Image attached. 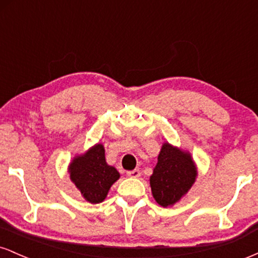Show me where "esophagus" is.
Instances as JSON below:
<instances>
[{
	"mask_svg": "<svg viewBox=\"0 0 258 258\" xmlns=\"http://www.w3.org/2000/svg\"><path fill=\"white\" fill-rule=\"evenodd\" d=\"M127 176L131 177V178H138V177H141V171H139L138 168L132 171H127Z\"/></svg>",
	"mask_w": 258,
	"mask_h": 258,
	"instance_id": "obj_1",
	"label": "esophagus"
}]
</instances>
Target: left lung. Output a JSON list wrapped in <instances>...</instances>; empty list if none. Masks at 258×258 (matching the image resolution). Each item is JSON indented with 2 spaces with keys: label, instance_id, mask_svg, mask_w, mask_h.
<instances>
[{
  "label": "left lung",
  "instance_id": "1",
  "mask_svg": "<svg viewBox=\"0 0 258 258\" xmlns=\"http://www.w3.org/2000/svg\"><path fill=\"white\" fill-rule=\"evenodd\" d=\"M197 176V166L190 154L164 143L150 176L154 199L162 207L172 206L188 193Z\"/></svg>",
  "mask_w": 258,
  "mask_h": 258
}]
</instances>
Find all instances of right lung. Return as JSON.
Here are the masks:
<instances>
[{"label":"right lung","instance_id":"add662e5","mask_svg":"<svg viewBox=\"0 0 258 258\" xmlns=\"http://www.w3.org/2000/svg\"><path fill=\"white\" fill-rule=\"evenodd\" d=\"M69 173L72 182L91 204L102 203L120 177L116 168L106 164L102 144H96L85 154L76 156L69 165Z\"/></svg>","mask_w":258,"mask_h":258}]
</instances>
